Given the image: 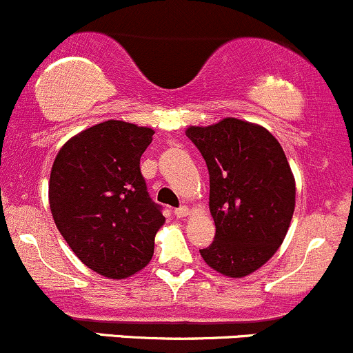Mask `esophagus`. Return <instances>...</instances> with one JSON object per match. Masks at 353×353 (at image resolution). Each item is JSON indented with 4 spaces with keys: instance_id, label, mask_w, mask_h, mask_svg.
Wrapping results in <instances>:
<instances>
[{
    "instance_id": "1",
    "label": "esophagus",
    "mask_w": 353,
    "mask_h": 353,
    "mask_svg": "<svg viewBox=\"0 0 353 353\" xmlns=\"http://www.w3.org/2000/svg\"><path fill=\"white\" fill-rule=\"evenodd\" d=\"M174 214H176V216L179 217V219L188 217V216H189V208H188V205H182V208L174 210Z\"/></svg>"
}]
</instances>
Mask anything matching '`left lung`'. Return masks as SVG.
Returning a JSON list of instances; mask_svg holds the SVG:
<instances>
[{"label": "left lung", "mask_w": 353, "mask_h": 353, "mask_svg": "<svg viewBox=\"0 0 353 353\" xmlns=\"http://www.w3.org/2000/svg\"><path fill=\"white\" fill-rule=\"evenodd\" d=\"M185 134L209 169L216 237L201 257L216 272L241 279L277 252L295 209V179L279 141L262 125L224 117L189 125Z\"/></svg>", "instance_id": "left-lung-1"}]
</instances>
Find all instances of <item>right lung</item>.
I'll return each mask as SVG.
<instances>
[{
	"instance_id": "obj_1",
	"label": "right lung",
	"mask_w": 353,
	"mask_h": 353,
	"mask_svg": "<svg viewBox=\"0 0 353 353\" xmlns=\"http://www.w3.org/2000/svg\"><path fill=\"white\" fill-rule=\"evenodd\" d=\"M151 128L109 119L72 136L50 176L54 224L72 252L108 279H125L149 264L165 219L148 194L141 156Z\"/></svg>"
}]
</instances>
